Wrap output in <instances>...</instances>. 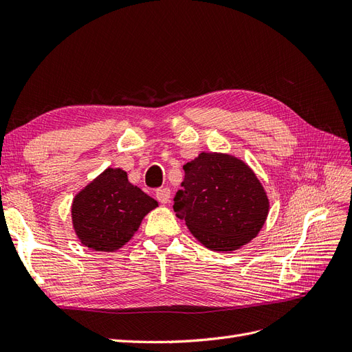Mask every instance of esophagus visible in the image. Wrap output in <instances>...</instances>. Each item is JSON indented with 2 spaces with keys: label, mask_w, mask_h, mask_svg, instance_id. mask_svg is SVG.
I'll return each mask as SVG.
<instances>
[{
  "label": "esophagus",
  "mask_w": 352,
  "mask_h": 352,
  "mask_svg": "<svg viewBox=\"0 0 352 352\" xmlns=\"http://www.w3.org/2000/svg\"><path fill=\"white\" fill-rule=\"evenodd\" d=\"M155 197H157V199L160 202H162V204H167L168 199H170V189L168 188H160V189H157Z\"/></svg>",
  "instance_id": "1"
}]
</instances>
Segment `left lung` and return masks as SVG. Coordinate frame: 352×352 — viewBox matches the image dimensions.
<instances>
[{
  "label": "left lung",
  "instance_id": "left-lung-1",
  "mask_svg": "<svg viewBox=\"0 0 352 352\" xmlns=\"http://www.w3.org/2000/svg\"><path fill=\"white\" fill-rule=\"evenodd\" d=\"M184 170L173 210L202 245L233 251L257 236L269 199L247 164L232 155L201 153Z\"/></svg>",
  "mask_w": 352,
  "mask_h": 352
}]
</instances>
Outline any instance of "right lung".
Here are the masks:
<instances>
[{"instance_id": "add662e5", "label": "right lung", "mask_w": 352, "mask_h": 352, "mask_svg": "<svg viewBox=\"0 0 352 352\" xmlns=\"http://www.w3.org/2000/svg\"><path fill=\"white\" fill-rule=\"evenodd\" d=\"M158 204L127 180L122 168H107L74 197L73 228L83 245L116 251L129 241L142 219Z\"/></svg>"}]
</instances>
